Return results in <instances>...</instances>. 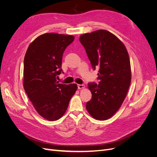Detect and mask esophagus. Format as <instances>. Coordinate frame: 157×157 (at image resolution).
<instances>
[{
  "instance_id": "obj_1",
  "label": "esophagus",
  "mask_w": 157,
  "mask_h": 157,
  "mask_svg": "<svg viewBox=\"0 0 157 157\" xmlns=\"http://www.w3.org/2000/svg\"><path fill=\"white\" fill-rule=\"evenodd\" d=\"M78 89H83V88H85V85H78Z\"/></svg>"
}]
</instances>
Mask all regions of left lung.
Returning a JSON list of instances; mask_svg holds the SVG:
<instances>
[{
    "instance_id": "left-lung-1",
    "label": "left lung",
    "mask_w": 157,
    "mask_h": 157,
    "mask_svg": "<svg viewBox=\"0 0 157 157\" xmlns=\"http://www.w3.org/2000/svg\"><path fill=\"white\" fill-rule=\"evenodd\" d=\"M94 70L98 68V84L89 83L92 99L86 104L88 113L97 120L111 118L124 101L131 82L128 52L110 32L97 30L79 37Z\"/></svg>"
}]
</instances>
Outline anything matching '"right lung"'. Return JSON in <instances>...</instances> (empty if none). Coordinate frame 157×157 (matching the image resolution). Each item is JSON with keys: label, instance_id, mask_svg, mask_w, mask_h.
<instances>
[{"label": "right lung", "instance_id": "1", "mask_svg": "<svg viewBox=\"0 0 157 157\" xmlns=\"http://www.w3.org/2000/svg\"><path fill=\"white\" fill-rule=\"evenodd\" d=\"M74 37L46 33L29 46L24 58L23 87L40 116L49 121L60 119L78 89L76 84L59 83L63 53Z\"/></svg>", "mask_w": 157, "mask_h": 157}]
</instances>
